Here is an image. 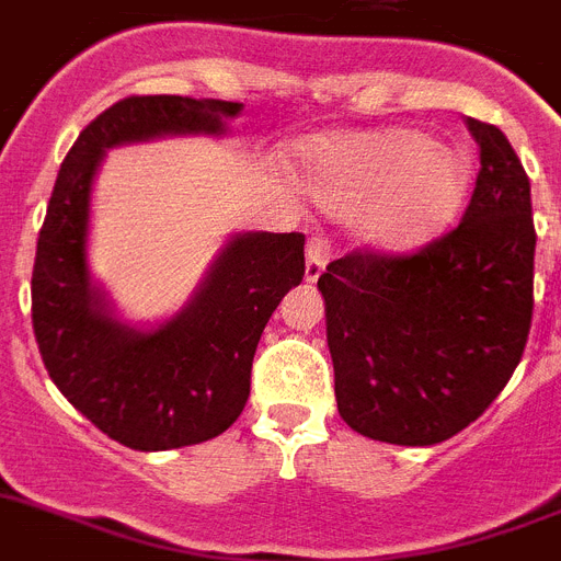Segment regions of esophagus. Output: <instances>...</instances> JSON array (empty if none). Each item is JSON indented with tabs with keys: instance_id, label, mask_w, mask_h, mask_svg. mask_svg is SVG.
<instances>
[{
	"instance_id": "obj_1",
	"label": "esophagus",
	"mask_w": 561,
	"mask_h": 561,
	"mask_svg": "<svg viewBox=\"0 0 561 561\" xmlns=\"http://www.w3.org/2000/svg\"><path fill=\"white\" fill-rule=\"evenodd\" d=\"M327 262H330V240L312 237L305 251V279L316 282L327 271Z\"/></svg>"
}]
</instances>
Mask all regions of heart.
Segmentation results:
<instances>
[{
	"mask_svg": "<svg viewBox=\"0 0 561 561\" xmlns=\"http://www.w3.org/2000/svg\"><path fill=\"white\" fill-rule=\"evenodd\" d=\"M299 170L318 204L350 218L360 245L388 256L416 254L438 240L476 184L467 150L419 128L310 136L299 148Z\"/></svg>",
	"mask_w": 561,
	"mask_h": 561,
	"instance_id": "1",
	"label": "heart"
}]
</instances>
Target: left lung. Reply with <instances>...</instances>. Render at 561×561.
<instances>
[{
  "instance_id": "left-lung-1",
  "label": "left lung",
  "mask_w": 561,
  "mask_h": 561,
  "mask_svg": "<svg viewBox=\"0 0 561 561\" xmlns=\"http://www.w3.org/2000/svg\"><path fill=\"white\" fill-rule=\"evenodd\" d=\"M481 148L456 231L405 260L350 254L318 279L337 413L375 442L427 447L476 422L514 375L534 310L531 184L506 134Z\"/></svg>"
}]
</instances>
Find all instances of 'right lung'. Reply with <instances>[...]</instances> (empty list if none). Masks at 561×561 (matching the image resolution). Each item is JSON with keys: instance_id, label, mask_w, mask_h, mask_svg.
I'll use <instances>...</instances> for the list:
<instances>
[{"instance_id": "right-lung-1", "label": "right lung", "mask_w": 561, "mask_h": 561, "mask_svg": "<svg viewBox=\"0 0 561 561\" xmlns=\"http://www.w3.org/2000/svg\"><path fill=\"white\" fill-rule=\"evenodd\" d=\"M240 111L179 94L125 98L80 130L55 179L35 249V341L58 391L130 450L190 447L234 425L262 330L305 276V234L234 231L173 316L130 324L89 268L94 181L108 150L224 139Z\"/></svg>"}]
</instances>
